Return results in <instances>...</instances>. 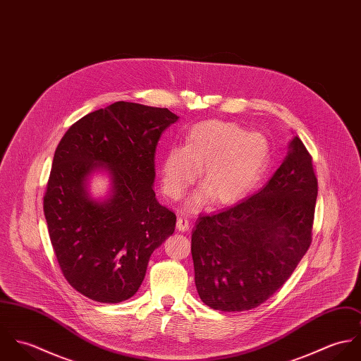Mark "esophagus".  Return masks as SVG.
Returning <instances> with one entry per match:
<instances>
[{
	"label": "esophagus",
	"instance_id": "34e87169",
	"mask_svg": "<svg viewBox=\"0 0 361 361\" xmlns=\"http://www.w3.org/2000/svg\"><path fill=\"white\" fill-rule=\"evenodd\" d=\"M190 228V222L186 216H178V222H176V229L179 232H186Z\"/></svg>",
	"mask_w": 361,
	"mask_h": 361
}]
</instances>
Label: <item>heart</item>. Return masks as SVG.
Returning a JSON list of instances; mask_svg holds the SVG:
<instances>
[{"instance_id":"b5f03b06","label":"heart","mask_w":361,"mask_h":361,"mask_svg":"<svg viewBox=\"0 0 361 361\" xmlns=\"http://www.w3.org/2000/svg\"><path fill=\"white\" fill-rule=\"evenodd\" d=\"M268 161V143L255 132L222 121L196 123L185 147H172L161 162V183L166 196L179 199L197 178L203 188L192 200L200 206L209 196L216 204L240 200L255 186Z\"/></svg>"}]
</instances>
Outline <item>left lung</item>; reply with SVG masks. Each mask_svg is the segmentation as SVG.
<instances>
[{
  "label": "left lung",
  "instance_id": "8db88e82",
  "mask_svg": "<svg viewBox=\"0 0 361 361\" xmlns=\"http://www.w3.org/2000/svg\"><path fill=\"white\" fill-rule=\"evenodd\" d=\"M281 166L247 200L200 214L192 232L200 299L221 311L256 309L309 250L318 193L312 162L295 136Z\"/></svg>",
  "mask_w": 361,
  "mask_h": 361
}]
</instances>
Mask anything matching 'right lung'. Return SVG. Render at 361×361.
Instances as JSON below:
<instances>
[{"instance_id": "obj_1", "label": "right lung", "mask_w": 361, "mask_h": 361, "mask_svg": "<svg viewBox=\"0 0 361 361\" xmlns=\"http://www.w3.org/2000/svg\"><path fill=\"white\" fill-rule=\"evenodd\" d=\"M178 119L168 108L118 102L73 123L55 150L44 196L52 249L71 286L94 302L132 298L175 231L153 186L157 143ZM100 171L110 188L96 200L90 180Z\"/></svg>"}]
</instances>
